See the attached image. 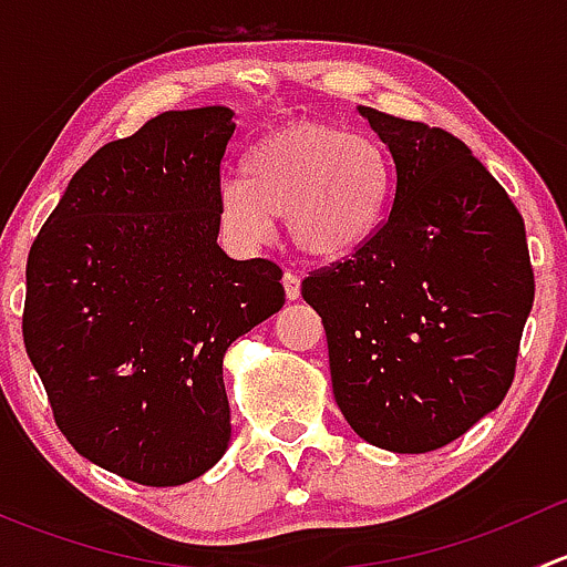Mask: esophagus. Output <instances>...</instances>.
<instances>
[{
    "mask_svg": "<svg viewBox=\"0 0 567 567\" xmlns=\"http://www.w3.org/2000/svg\"><path fill=\"white\" fill-rule=\"evenodd\" d=\"M282 285H285V296L288 301H296L301 296V277L296 271H285L282 274Z\"/></svg>",
    "mask_w": 567,
    "mask_h": 567,
    "instance_id": "obj_1",
    "label": "esophagus"
}]
</instances>
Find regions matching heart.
<instances>
[{"label":"heart","instance_id":"obj_1","mask_svg":"<svg viewBox=\"0 0 567 567\" xmlns=\"http://www.w3.org/2000/svg\"><path fill=\"white\" fill-rule=\"evenodd\" d=\"M392 203V164L364 134L293 123L257 140L241 177L221 186V225L257 247L285 216L288 238L312 260L337 262L379 236Z\"/></svg>","mask_w":567,"mask_h":567}]
</instances>
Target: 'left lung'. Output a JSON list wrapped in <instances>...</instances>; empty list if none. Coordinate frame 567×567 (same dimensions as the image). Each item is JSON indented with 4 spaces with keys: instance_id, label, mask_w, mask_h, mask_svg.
Wrapping results in <instances>:
<instances>
[{
    "instance_id": "8db88e82",
    "label": "left lung",
    "mask_w": 567,
    "mask_h": 567,
    "mask_svg": "<svg viewBox=\"0 0 567 567\" xmlns=\"http://www.w3.org/2000/svg\"><path fill=\"white\" fill-rule=\"evenodd\" d=\"M394 162L379 236L312 271L331 390L348 425L390 453H431L505 400L535 299L527 233L458 136L359 106Z\"/></svg>"
}]
</instances>
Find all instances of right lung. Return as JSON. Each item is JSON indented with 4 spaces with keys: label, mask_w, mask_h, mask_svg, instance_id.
<instances>
[{
    "label": "right lung",
    "mask_w": 567,
    "mask_h": 567,
    "mask_svg": "<svg viewBox=\"0 0 567 567\" xmlns=\"http://www.w3.org/2000/svg\"><path fill=\"white\" fill-rule=\"evenodd\" d=\"M233 109L164 112L68 183L27 260L24 346L79 455L153 488L230 442L221 359L285 305L277 262L219 236Z\"/></svg>",
    "instance_id": "obj_1"
}]
</instances>
